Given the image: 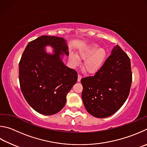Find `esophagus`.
Segmentation results:
<instances>
[{"label":"esophagus","instance_id":"esophagus-1","mask_svg":"<svg viewBox=\"0 0 147 147\" xmlns=\"http://www.w3.org/2000/svg\"><path fill=\"white\" fill-rule=\"evenodd\" d=\"M81 78H82V76H80V75H78V82H79L81 81Z\"/></svg>","mask_w":147,"mask_h":147}]
</instances>
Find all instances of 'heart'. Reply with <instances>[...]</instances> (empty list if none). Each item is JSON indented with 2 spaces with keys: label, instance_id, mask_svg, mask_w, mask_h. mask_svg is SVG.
Masks as SVG:
<instances>
[{
  "label": "heart",
  "instance_id": "heart-1",
  "mask_svg": "<svg viewBox=\"0 0 147 147\" xmlns=\"http://www.w3.org/2000/svg\"><path fill=\"white\" fill-rule=\"evenodd\" d=\"M79 56L84 59V70L87 73L95 74L103 65L107 57V51L103 48H99L96 44H92L81 49L79 51ZM69 59L73 66L78 65L79 63L78 55L74 53L69 54Z\"/></svg>",
  "mask_w": 147,
  "mask_h": 147
}]
</instances>
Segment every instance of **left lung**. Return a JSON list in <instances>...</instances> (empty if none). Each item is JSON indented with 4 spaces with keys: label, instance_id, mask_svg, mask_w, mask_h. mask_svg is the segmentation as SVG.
<instances>
[{
    "label": "left lung",
    "instance_id": "obj_1",
    "mask_svg": "<svg viewBox=\"0 0 147 147\" xmlns=\"http://www.w3.org/2000/svg\"><path fill=\"white\" fill-rule=\"evenodd\" d=\"M132 80L130 59L116 45L94 76L81 80L82 99L87 112L97 118L115 114L127 100Z\"/></svg>",
    "mask_w": 147,
    "mask_h": 147
}]
</instances>
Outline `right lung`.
Segmentation results:
<instances>
[{
    "instance_id": "add662e5",
    "label": "right lung",
    "mask_w": 147,
    "mask_h": 147,
    "mask_svg": "<svg viewBox=\"0 0 147 147\" xmlns=\"http://www.w3.org/2000/svg\"><path fill=\"white\" fill-rule=\"evenodd\" d=\"M50 46L51 54L45 50ZM68 56L63 38L42 35L28 44L19 63L20 89L30 106L39 114L51 115L61 111L66 96L78 81V73L63 62Z\"/></svg>"
}]
</instances>
